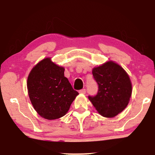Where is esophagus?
Listing matches in <instances>:
<instances>
[{"label":"esophagus","instance_id":"34e87169","mask_svg":"<svg viewBox=\"0 0 155 155\" xmlns=\"http://www.w3.org/2000/svg\"><path fill=\"white\" fill-rule=\"evenodd\" d=\"M79 93L82 94H85L86 93V90H85V89H83V90H81L79 91Z\"/></svg>","mask_w":155,"mask_h":155}]
</instances>
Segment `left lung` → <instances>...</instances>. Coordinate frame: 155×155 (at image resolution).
<instances>
[{
	"mask_svg": "<svg viewBox=\"0 0 155 155\" xmlns=\"http://www.w3.org/2000/svg\"><path fill=\"white\" fill-rule=\"evenodd\" d=\"M98 85L96 95L88 98L100 114L106 117H115L128 105L132 93L130 78L123 68L108 61L92 70Z\"/></svg>",
	"mask_w": 155,
	"mask_h": 155,
	"instance_id": "1",
	"label": "left lung"
}]
</instances>
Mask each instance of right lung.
<instances>
[{"mask_svg":"<svg viewBox=\"0 0 155 155\" xmlns=\"http://www.w3.org/2000/svg\"><path fill=\"white\" fill-rule=\"evenodd\" d=\"M27 88L34 109L47 120L65 115L78 94L64 77V68L50 58L43 59L33 68L28 77Z\"/></svg>","mask_w":155,"mask_h":155,"instance_id":"obj_1","label":"right lung"}]
</instances>
